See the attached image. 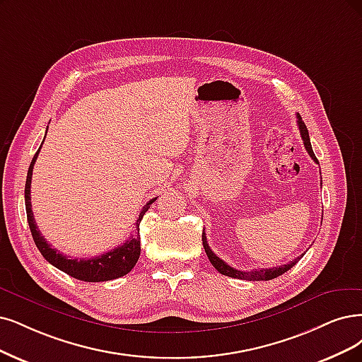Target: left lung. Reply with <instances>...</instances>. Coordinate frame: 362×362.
Wrapping results in <instances>:
<instances>
[{
    "label": "left lung",
    "mask_w": 362,
    "mask_h": 362,
    "mask_svg": "<svg viewBox=\"0 0 362 362\" xmlns=\"http://www.w3.org/2000/svg\"><path fill=\"white\" fill-rule=\"evenodd\" d=\"M297 122H298V128H300V134H301V139H303V143H304V147L305 151L309 152V155L312 156L313 160L317 159L313 153V149H312V143H310V137H309V131H307V127L305 124L303 122V119L300 115H297ZM203 246H204V250L207 253V257L211 262V265L215 267V269L223 274V276H230V277H234V279H242V280H253V282H259V280H272V279H276L279 276H282L284 273H286L289 269H292L293 265H296L300 258L303 257H298L293 261H291L289 264H285L282 267H274V269H255V270H250V272H242V270H235L233 269V267H230L228 264H226L225 261H222L219 257L215 255V252H213L210 249V246L207 245V238H206V233L203 231Z\"/></svg>",
    "instance_id": "left-lung-1"
}]
</instances>
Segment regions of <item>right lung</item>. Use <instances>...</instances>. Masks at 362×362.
I'll list each match as a JSON object with an SVG mask.
<instances>
[{"instance_id":"right-lung-1","label":"right lung","mask_w":362,"mask_h":362,"mask_svg":"<svg viewBox=\"0 0 362 362\" xmlns=\"http://www.w3.org/2000/svg\"><path fill=\"white\" fill-rule=\"evenodd\" d=\"M47 132V131H46ZM45 141V140H43ZM40 149L42 146L38 147V151L35 152L31 165L28 168V176H26V183H25V207H26V218H28V225L30 230L34 238V243L38 247L40 253L45 257L47 262H50L53 267H57L61 272L66 273L69 276L83 280V282H105V280H113L117 277H122L128 274L134 265L137 264L139 257H140V235H139V225L144 216V213L149 210L151 204L156 202V198L151 199L147 203L139 215V219L136 222V237L131 235L129 240L124 245H120L115 247L110 252H105L100 257L95 258H85V259H78V258H71L62 255L61 252L57 249H53L47 242L46 238L40 233L38 226L34 219V213L31 210V179H33V168L37 160V156L40 153Z\"/></svg>"}]
</instances>
